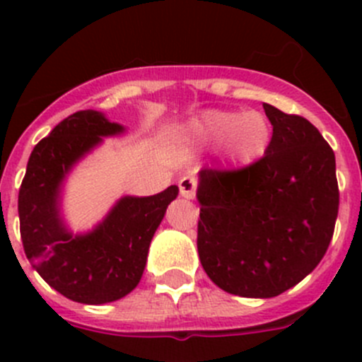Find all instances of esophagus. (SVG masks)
Returning <instances> with one entry per match:
<instances>
[{"instance_id": "esophagus-1", "label": "esophagus", "mask_w": 362, "mask_h": 362, "mask_svg": "<svg viewBox=\"0 0 362 362\" xmlns=\"http://www.w3.org/2000/svg\"><path fill=\"white\" fill-rule=\"evenodd\" d=\"M178 187H180V196L185 199H192L196 194V178L192 177H184L178 182Z\"/></svg>"}]
</instances>
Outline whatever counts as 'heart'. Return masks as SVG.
<instances>
[{"mask_svg": "<svg viewBox=\"0 0 362 362\" xmlns=\"http://www.w3.org/2000/svg\"><path fill=\"white\" fill-rule=\"evenodd\" d=\"M189 133L206 147H221L224 163L236 170L259 163L273 141L272 122L257 110H204L189 122Z\"/></svg>", "mask_w": 362, "mask_h": 362, "instance_id": "b5f03b06", "label": "heart"}]
</instances>
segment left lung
Returning <instances> with one entry per match:
<instances>
[{"label": "left lung", "instance_id": "1", "mask_svg": "<svg viewBox=\"0 0 362 362\" xmlns=\"http://www.w3.org/2000/svg\"><path fill=\"white\" fill-rule=\"evenodd\" d=\"M268 154L238 171L198 173V254L222 291L275 298L315 269L338 217L337 160L312 122L262 103Z\"/></svg>", "mask_w": 362, "mask_h": 362}]
</instances>
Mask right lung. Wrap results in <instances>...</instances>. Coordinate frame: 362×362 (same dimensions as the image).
Masks as SVG:
<instances>
[{"mask_svg":"<svg viewBox=\"0 0 362 362\" xmlns=\"http://www.w3.org/2000/svg\"><path fill=\"white\" fill-rule=\"evenodd\" d=\"M126 131L101 112L73 113L33 148L19 191L25 257L52 289L83 305L117 301L140 284L154 233L178 196L177 185L154 196H122L94 228H69L63 210L68 177L105 138Z\"/></svg>","mask_w":362,"mask_h":362,"instance_id":"right-lung-1","label":"right lung"}]
</instances>
